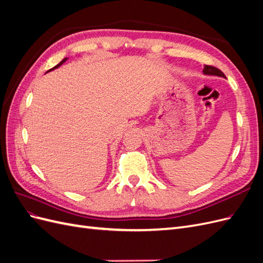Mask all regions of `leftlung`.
I'll list each match as a JSON object with an SVG mask.
<instances>
[{
	"mask_svg": "<svg viewBox=\"0 0 263 263\" xmlns=\"http://www.w3.org/2000/svg\"><path fill=\"white\" fill-rule=\"evenodd\" d=\"M203 74H205V76H216V77L226 78L225 74L222 73L219 69L215 68V67H212V66H204Z\"/></svg>",
	"mask_w": 263,
	"mask_h": 263,
	"instance_id": "left-lung-1",
	"label": "left lung"
}]
</instances>
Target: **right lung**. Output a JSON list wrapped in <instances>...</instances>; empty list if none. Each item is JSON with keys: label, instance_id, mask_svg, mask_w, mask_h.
<instances>
[{"label": "right lung", "instance_id": "right-lung-1", "mask_svg": "<svg viewBox=\"0 0 263 263\" xmlns=\"http://www.w3.org/2000/svg\"><path fill=\"white\" fill-rule=\"evenodd\" d=\"M67 60H68V58H65V59H62V60H61V61H60V62L58 63V65H57V66H54V67H53L52 69H50V70H48V71H47V72H49V71H52V70H54V69H57V68H59V67H60V66L62 65V63H65V62L67 61ZM47 72H46V73H47Z\"/></svg>", "mask_w": 263, "mask_h": 263}]
</instances>
